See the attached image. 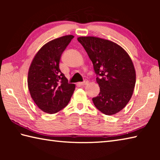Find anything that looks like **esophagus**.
Here are the masks:
<instances>
[{"label": "esophagus", "instance_id": "34e87169", "mask_svg": "<svg viewBox=\"0 0 160 160\" xmlns=\"http://www.w3.org/2000/svg\"><path fill=\"white\" fill-rule=\"evenodd\" d=\"M87 84H88V80L85 79V80L83 81V82H80V83H79V85H82V86H84V85H86Z\"/></svg>", "mask_w": 160, "mask_h": 160}]
</instances>
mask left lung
Wrapping results in <instances>:
<instances>
[{
    "label": "left lung",
    "mask_w": 160,
    "mask_h": 160,
    "mask_svg": "<svg viewBox=\"0 0 160 160\" xmlns=\"http://www.w3.org/2000/svg\"><path fill=\"white\" fill-rule=\"evenodd\" d=\"M93 63L100 92L92 98L94 106L106 115L122 110L131 99L135 85V70L123 48L109 40L94 37L78 38Z\"/></svg>",
    "instance_id": "left-lung-1"
}]
</instances>
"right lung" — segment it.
<instances>
[{"label": "right lung", "mask_w": 160, "mask_h": 160, "mask_svg": "<svg viewBox=\"0 0 160 160\" xmlns=\"http://www.w3.org/2000/svg\"><path fill=\"white\" fill-rule=\"evenodd\" d=\"M74 36L66 35L47 43L32 61L28 84L30 95L37 107L47 113H55L68 104L74 92L75 84L59 68L61 54Z\"/></svg>", "instance_id": "1"}]
</instances>
